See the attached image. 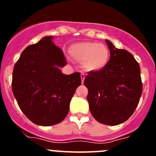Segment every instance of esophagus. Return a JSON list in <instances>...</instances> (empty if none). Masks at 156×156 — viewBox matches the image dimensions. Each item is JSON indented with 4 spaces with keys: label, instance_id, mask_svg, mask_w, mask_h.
Listing matches in <instances>:
<instances>
[{
    "label": "esophagus",
    "instance_id": "34e87169",
    "mask_svg": "<svg viewBox=\"0 0 156 156\" xmlns=\"http://www.w3.org/2000/svg\"><path fill=\"white\" fill-rule=\"evenodd\" d=\"M84 79H85L84 74L81 73V80H82V83H83V82H84Z\"/></svg>",
    "mask_w": 156,
    "mask_h": 156
}]
</instances>
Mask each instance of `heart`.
<instances>
[{
	"instance_id": "heart-1",
	"label": "heart",
	"mask_w": 156,
	"mask_h": 156,
	"mask_svg": "<svg viewBox=\"0 0 156 156\" xmlns=\"http://www.w3.org/2000/svg\"><path fill=\"white\" fill-rule=\"evenodd\" d=\"M70 56L88 72H98L108 66L110 52L107 46L91 41L74 43L69 48Z\"/></svg>"
}]
</instances>
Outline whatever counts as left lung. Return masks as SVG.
Instances as JSON below:
<instances>
[{
    "mask_svg": "<svg viewBox=\"0 0 156 156\" xmlns=\"http://www.w3.org/2000/svg\"><path fill=\"white\" fill-rule=\"evenodd\" d=\"M110 59L104 69L89 72L84 80L89 108L98 122L115 126L124 122L137 108L142 94L140 66L127 51L105 40Z\"/></svg>",
    "mask_w": 156,
    "mask_h": 156,
    "instance_id": "8db88e82",
    "label": "left lung"
}]
</instances>
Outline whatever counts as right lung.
Listing matches in <instances>:
<instances>
[{
	"instance_id": "obj_1",
	"label": "right lung",
	"mask_w": 156,
	"mask_h": 156,
	"mask_svg": "<svg viewBox=\"0 0 156 156\" xmlns=\"http://www.w3.org/2000/svg\"><path fill=\"white\" fill-rule=\"evenodd\" d=\"M53 38L47 36L27 47L12 74V91L19 108L30 121L43 126L58 124L66 118L81 84L80 73H62L66 61Z\"/></svg>"
}]
</instances>
